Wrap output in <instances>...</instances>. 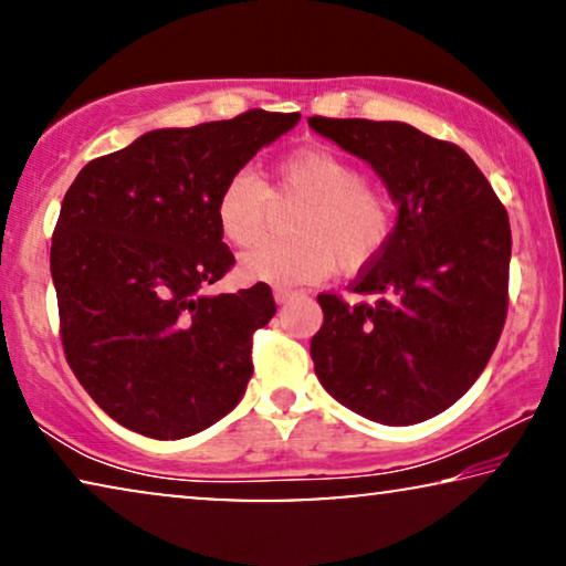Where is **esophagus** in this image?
I'll use <instances>...</instances> for the list:
<instances>
[{"label":"esophagus","mask_w":566,"mask_h":566,"mask_svg":"<svg viewBox=\"0 0 566 566\" xmlns=\"http://www.w3.org/2000/svg\"><path fill=\"white\" fill-rule=\"evenodd\" d=\"M298 296V291H291V289H275L273 291V298H275V304H289V301H293Z\"/></svg>","instance_id":"34e87169"}]
</instances>
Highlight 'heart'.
Wrapping results in <instances>:
<instances>
[{
	"mask_svg": "<svg viewBox=\"0 0 566 566\" xmlns=\"http://www.w3.org/2000/svg\"><path fill=\"white\" fill-rule=\"evenodd\" d=\"M276 203H301L291 242H265L239 260L247 281L285 285L314 283L339 268L355 273L370 265L389 242L394 208L360 169L324 146H306L275 165L273 185L250 169L231 175L216 200L221 237L234 247L258 244Z\"/></svg>",
	"mask_w": 566,
	"mask_h": 566,
	"instance_id": "b5f03b06",
	"label": "heart"
}]
</instances>
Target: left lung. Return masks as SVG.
Returning a JSON list of instances; mask_svg holds the SVG:
<instances>
[{
    "label": "left lung",
    "mask_w": 566,
    "mask_h": 566,
    "mask_svg": "<svg viewBox=\"0 0 566 566\" xmlns=\"http://www.w3.org/2000/svg\"><path fill=\"white\" fill-rule=\"evenodd\" d=\"M308 126L374 167L399 208L389 242L350 285L374 301L316 298V378L366 420H430L471 389L497 347L513 247L507 211L467 151L409 123L314 115Z\"/></svg>",
    "instance_id": "obj_1"
}]
</instances>
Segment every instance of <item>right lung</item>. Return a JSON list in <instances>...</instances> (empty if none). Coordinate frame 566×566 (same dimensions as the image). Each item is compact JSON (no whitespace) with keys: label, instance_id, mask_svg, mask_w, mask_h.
I'll return each instance as SVG.
<instances>
[{"label":"right lung","instance_id":"obj_1","mask_svg":"<svg viewBox=\"0 0 566 566\" xmlns=\"http://www.w3.org/2000/svg\"><path fill=\"white\" fill-rule=\"evenodd\" d=\"M298 113L250 111L157 128L92 159L61 203L51 244L61 343L97 407L146 438L211 428L252 376V335L275 314L265 283L208 293L234 265L216 200Z\"/></svg>","mask_w":566,"mask_h":566}]
</instances>
